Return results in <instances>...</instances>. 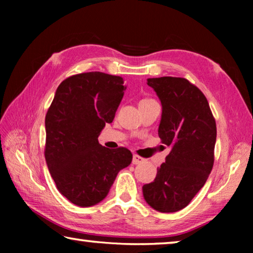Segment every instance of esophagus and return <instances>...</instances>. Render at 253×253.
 Instances as JSON below:
<instances>
[{"instance_id": "esophagus-1", "label": "esophagus", "mask_w": 253, "mask_h": 253, "mask_svg": "<svg viewBox=\"0 0 253 253\" xmlns=\"http://www.w3.org/2000/svg\"><path fill=\"white\" fill-rule=\"evenodd\" d=\"M142 163H144V158L143 157L136 155V154H134V155H132V164L137 165V164H142Z\"/></svg>"}]
</instances>
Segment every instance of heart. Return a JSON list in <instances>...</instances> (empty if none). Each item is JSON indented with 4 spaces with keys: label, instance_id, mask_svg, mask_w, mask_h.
Wrapping results in <instances>:
<instances>
[{
    "label": "heart",
    "instance_id": "heart-1",
    "mask_svg": "<svg viewBox=\"0 0 253 253\" xmlns=\"http://www.w3.org/2000/svg\"><path fill=\"white\" fill-rule=\"evenodd\" d=\"M148 100H152V99H144V100H142V101H148Z\"/></svg>",
    "mask_w": 253,
    "mask_h": 253
}]
</instances>
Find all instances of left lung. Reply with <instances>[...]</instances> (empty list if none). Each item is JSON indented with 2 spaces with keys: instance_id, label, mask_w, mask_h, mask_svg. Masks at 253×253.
<instances>
[{
  "instance_id": "obj_1",
  "label": "left lung",
  "mask_w": 253,
  "mask_h": 253,
  "mask_svg": "<svg viewBox=\"0 0 253 253\" xmlns=\"http://www.w3.org/2000/svg\"><path fill=\"white\" fill-rule=\"evenodd\" d=\"M147 84L161 100L158 136L170 152L155 179L143 186V195L158 212H177L191 202L211 173L215 119L203 92L185 78H148Z\"/></svg>"
}]
</instances>
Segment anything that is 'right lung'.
Masks as SVG:
<instances>
[{
	"label": "right lung",
	"mask_w": 253,
	"mask_h": 253,
	"mask_svg": "<svg viewBox=\"0 0 253 253\" xmlns=\"http://www.w3.org/2000/svg\"><path fill=\"white\" fill-rule=\"evenodd\" d=\"M124 79L93 71L59 84L45 116V162L58 191L81 208L104 200L119 170L131 163L127 148L101 146L98 136L123 99Z\"/></svg>",
	"instance_id": "right-lung-1"
}]
</instances>
